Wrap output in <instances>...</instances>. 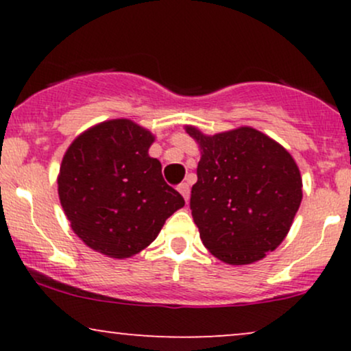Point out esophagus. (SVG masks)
<instances>
[{"instance_id": "obj_1", "label": "esophagus", "mask_w": 351, "mask_h": 351, "mask_svg": "<svg viewBox=\"0 0 351 351\" xmlns=\"http://www.w3.org/2000/svg\"><path fill=\"white\" fill-rule=\"evenodd\" d=\"M178 191L181 193V196H183L184 201H186V203H188V199H189V183L178 184Z\"/></svg>"}]
</instances>
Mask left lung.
Here are the masks:
<instances>
[{
    "label": "left lung",
    "instance_id": "8db88e82",
    "mask_svg": "<svg viewBox=\"0 0 351 351\" xmlns=\"http://www.w3.org/2000/svg\"><path fill=\"white\" fill-rule=\"evenodd\" d=\"M186 134L201 152L189 208L204 247L232 265L264 259L285 239L299 211L295 160L252 127L204 135L186 125Z\"/></svg>",
    "mask_w": 351,
    "mask_h": 351
}]
</instances>
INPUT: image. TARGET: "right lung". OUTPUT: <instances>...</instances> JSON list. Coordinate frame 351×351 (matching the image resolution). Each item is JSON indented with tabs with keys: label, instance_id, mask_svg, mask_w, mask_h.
<instances>
[{
	"label": "right lung",
	"instance_id": "add662e5",
	"mask_svg": "<svg viewBox=\"0 0 351 351\" xmlns=\"http://www.w3.org/2000/svg\"><path fill=\"white\" fill-rule=\"evenodd\" d=\"M153 142L147 128L114 119L80 134L64 155L60 206L72 231L104 256L125 259L143 251L184 206L165 183L162 163L148 155Z\"/></svg>",
	"mask_w": 351,
	"mask_h": 351
}]
</instances>
